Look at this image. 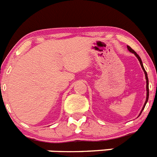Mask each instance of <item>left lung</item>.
Listing matches in <instances>:
<instances>
[{"mask_svg": "<svg viewBox=\"0 0 157 157\" xmlns=\"http://www.w3.org/2000/svg\"><path fill=\"white\" fill-rule=\"evenodd\" d=\"M127 49H128V50L130 51V52H132V53H134V55H135L136 57L138 58V60H139V62H140V64H141V68H142V70L144 71V73H145V79H146V100H145V104H144V105H143V108H142V109H141V112H140V114H139V116H140V115L141 114V112H142V111H143V109H145V105H146L147 101H148V100H149V79H148V75H147V72L145 71V68H144L143 63H142V61H141V58H140V56H138V54H137V52H136L135 51L133 50L132 48H130V46H128V45H127Z\"/></svg>", "mask_w": 157, "mask_h": 157, "instance_id": "1", "label": "left lung"}]
</instances>
